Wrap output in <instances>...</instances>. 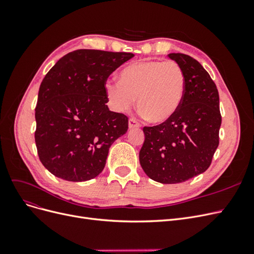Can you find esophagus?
Segmentation results:
<instances>
[{"label": "esophagus", "instance_id": "34e87169", "mask_svg": "<svg viewBox=\"0 0 254 254\" xmlns=\"http://www.w3.org/2000/svg\"><path fill=\"white\" fill-rule=\"evenodd\" d=\"M128 127L130 129H133V128H139L140 127V124L137 123V121L133 120V119H130L129 122H128Z\"/></svg>", "mask_w": 254, "mask_h": 254}]
</instances>
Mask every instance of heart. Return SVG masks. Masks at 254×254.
<instances>
[{"label":"heart","mask_w":254,"mask_h":254,"mask_svg":"<svg viewBox=\"0 0 254 254\" xmlns=\"http://www.w3.org/2000/svg\"><path fill=\"white\" fill-rule=\"evenodd\" d=\"M186 84V75L178 64L145 60L123 68L120 82L107 81L104 89L115 111H129L137 98V108L144 117L153 124H163L178 112Z\"/></svg>","instance_id":"1"}]
</instances>
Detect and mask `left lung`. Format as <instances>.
Masks as SVG:
<instances>
[{"instance_id": "left-lung-1", "label": "left lung", "mask_w": 254, "mask_h": 254, "mask_svg": "<svg viewBox=\"0 0 254 254\" xmlns=\"http://www.w3.org/2000/svg\"><path fill=\"white\" fill-rule=\"evenodd\" d=\"M167 57L186 75V94L180 108L163 124L144 127L140 164L160 183L184 182L209 168L219 144L221 115L216 84L203 66L180 53Z\"/></svg>"}]
</instances>
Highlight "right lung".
Listing matches in <instances>:
<instances>
[{"label": "right lung", "instance_id": "right-lung-1", "mask_svg": "<svg viewBox=\"0 0 254 254\" xmlns=\"http://www.w3.org/2000/svg\"><path fill=\"white\" fill-rule=\"evenodd\" d=\"M134 55L77 50L60 58L43 78L36 107L35 141L47 170L81 182L104 170L110 146L124 135L128 119L109 110L105 83Z\"/></svg>", "mask_w": 254, "mask_h": 254}]
</instances>
